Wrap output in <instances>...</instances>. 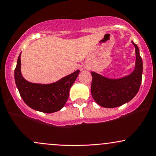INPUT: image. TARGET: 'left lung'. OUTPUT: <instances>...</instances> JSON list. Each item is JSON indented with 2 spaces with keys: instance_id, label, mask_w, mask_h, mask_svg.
<instances>
[{
  "instance_id": "1",
  "label": "left lung",
  "mask_w": 156,
  "mask_h": 156,
  "mask_svg": "<svg viewBox=\"0 0 156 156\" xmlns=\"http://www.w3.org/2000/svg\"><path fill=\"white\" fill-rule=\"evenodd\" d=\"M135 48V68L128 76L120 79L106 78L95 72H91L92 97L98 105L105 108H115L128 103L140 88L141 83L143 62L136 44Z\"/></svg>"
}]
</instances>
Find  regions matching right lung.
Listing matches in <instances>:
<instances>
[{"instance_id": "right-lung-1", "label": "right lung", "mask_w": 156, "mask_h": 156, "mask_svg": "<svg viewBox=\"0 0 156 156\" xmlns=\"http://www.w3.org/2000/svg\"><path fill=\"white\" fill-rule=\"evenodd\" d=\"M80 70L51 84H37L27 81L21 73V53L15 69V81L24 103L36 111L53 113L64 107L70 88L77 77Z\"/></svg>"}]
</instances>
